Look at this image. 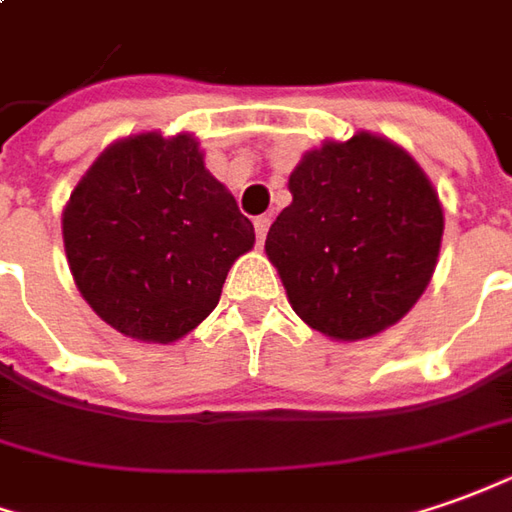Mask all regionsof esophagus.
I'll list each match as a JSON object with an SVG mask.
<instances>
[{"instance_id": "1", "label": "esophagus", "mask_w": 512, "mask_h": 512, "mask_svg": "<svg viewBox=\"0 0 512 512\" xmlns=\"http://www.w3.org/2000/svg\"><path fill=\"white\" fill-rule=\"evenodd\" d=\"M271 227V218L269 215H260V218H255V235H257V243L266 241V232H269Z\"/></svg>"}]
</instances>
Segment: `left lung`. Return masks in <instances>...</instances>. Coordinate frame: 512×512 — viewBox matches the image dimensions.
<instances>
[{"instance_id": "left-lung-1", "label": "left lung", "mask_w": 512, "mask_h": 512, "mask_svg": "<svg viewBox=\"0 0 512 512\" xmlns=\"http://www.w3.org/2000/svg\"><path fill=\"white\" fill-rule=\"evenodd\" d=\"M288 190L266 255L291 308L344 342L395 325L426 291L443 238V207L420 165L361 131L302 156Z\"/></svg>"}]
</instances>
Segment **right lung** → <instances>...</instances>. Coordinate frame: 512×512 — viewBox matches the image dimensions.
I'll list each match as a JSON object with an SVG mask.
<instances>
[{
  "instance_id": "obj_1",
  "label": "right lung",
  "mask_w": 512,
  "mask_h": 512,
  "mask_svg": "<svg viewBox=\"0 0 512 512\" xmlns=\"http://www.w3.org/2000/svg\"><path fill=\"white\" fill-rule=\"evenodd\" d=\"M252 221L204 168L190 134L114 142L64 210V246L83 300L131 339L176 342L218 305Z\"/></svg>"
}]
</instances>
